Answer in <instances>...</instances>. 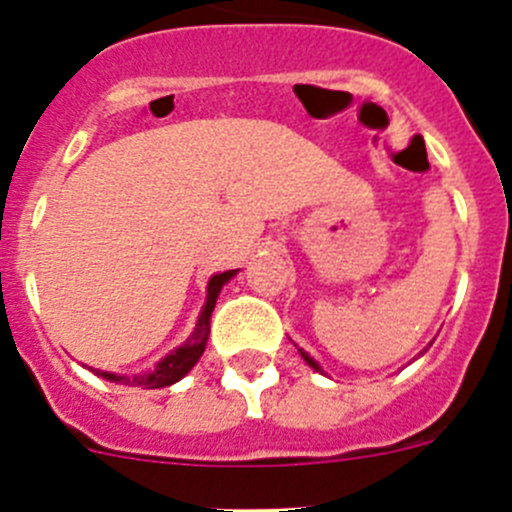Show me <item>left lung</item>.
Masks as SVG:
<instances>
[{"label": "left lung", "mask_w": 512, "mask_h": 512, "mask_svg": "<svg viewBox=\"0 0 512 512\" xmlns=\"http://www.w3.org/2000/svg\"><path fill=\"white\" fill-rule=\"evenodd\" d=\"M299 354H302V359H304V361H307V364H309V366H312V369L322 371V369H319V364H317V361H314V359H312V356H309L307 352H302V349H299Z\"/></svg>", "instance_id": "8db88e82"}]
</instances>
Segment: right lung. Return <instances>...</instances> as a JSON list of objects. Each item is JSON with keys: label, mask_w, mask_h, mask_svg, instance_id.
Instances as JSON below:
<instances>
[{"label": "right lung", "mask_w": 512, "mask_h": 512, "mask_svg": "<svg viewBox=\"0 0 512 512\" xmlns=\"http://www.w3.org/2000/svg\"><path fill=\"white\" fill-rule=\"evenodd\" d=\"M237 275V270H227L220 272V275H213L208 282V299H205V307L200 312L198 324H195V332L190 334L188 342L180 344L178 349H173L165 359H160L156 364V369L146 371V374H136V376H118L111 374V371H96L98 376H103L106 381H116V384H128V386H143V389H163V386L175 384V381L183 379L205 352V344H208V334H210V314H213L215 302H218L220 289L227 280Z\"/></svg>", "instance_id": "obj_1"}]
</instances>
